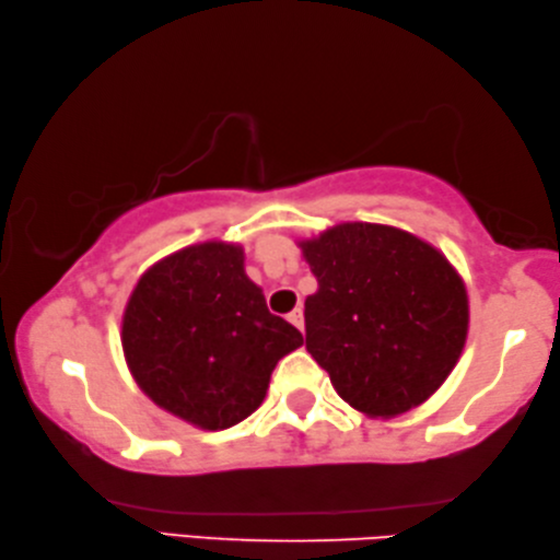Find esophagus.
Wrapping results in <instances>:
<instances>
[{
	"label": "esophagus",
	"mask_w": 560,
	"mask_h": 560,
	"mask_svg": "<svg viewBox=\"0 0 560 560\" xmlns=\"http://www.w3.org/2000/svg\"><path fill=\"white\" fill-rule=\"evenodd\" d=\"M288 319L300 329V332H305V317H302V310L300 307L292 310V313L288 315Z\"/></svg>",
	"instance_id": "34e87169"
}]
</instances>
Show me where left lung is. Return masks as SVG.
<instances>
[{
	"mask_svg": "<svg viewBox=\"0 0 560 560\" xmlns=\"http://www.w3.org/2000/svg\"><path fill=\"white\" fill-rule=\"evenodd\" d=\"M317 278L305 347L347 405L399 417L442 387L469 332L462 275L434 245L377 223H340L300 241Z\"/></svg>",
	"mask_w": 560,
	"mask_h": 560,
	"instance_id": "obj_1",
	"label": "left lung"
}]
</instances>
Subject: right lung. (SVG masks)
<instances>
[{"label":"right lung","mask_w":560,"mask_h":560,"mask_svg":"<svg viewBox=\"0 0 560 560\" xmlns=\"http://www.w3.org/2000/svg\"><path fill=\"white\" fill-rule=\"evenodd\" d=\"M243 247L208 241L151 265L126 302L121 345L161 409L218 432L262 405L270 374L302 345L245 275Z\"/></svg>","instance_id":"right-lung-1"}]
</instances>
